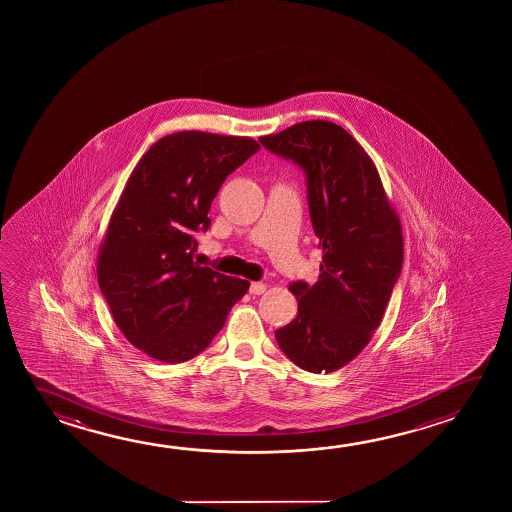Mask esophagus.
Here are the masks:
<instances>
[{"mask_svg": "<svg viewBox=\"0 0 512 512\" xmlns=\"http://www.w3.org/2000/svg\"><path fill=\"white\" fill-rule=\"evenodd\" d=\"M266 289L268 287H266V284H262V282H252V285H250V293L252 294H262Z\"/></svg>", "mask_w": 512, "mask_h": 512, "instance_id": "obj_1", "label": "esophagus"}]
</instances>
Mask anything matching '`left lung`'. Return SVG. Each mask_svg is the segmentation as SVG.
I'll return each mask as SVG.
<instances>
[{"instance_id":"8db88e82","label":"left lung","mask_w":512,"mask_h":512,"mask_svg":"<svg viewBox=\"0 0 512 512\" xmlns=\"http://www.w3.org/2000/svg\"><path fill=\"white\" fill-rule=\"evenodd\" d=\"M260 144L307 173L312 227L323 250L319 280L294 282L296 318L275 332L282 352L310 373H332L371 341L403 262L400 218L377 166L344 128L303 121Z\"/></svg>"}]
</instances>
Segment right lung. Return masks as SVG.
I'll list each match as a JSON object with an SVG mask.
<instances>
[{"label":"right lung","mask_w":512,"mask_h":512,"mask_svg":"<svg viewBox=\"0 0 512 512\" xmlns=\"http://www.w3.org/2000/svg\"><path fill=\"white\" fill-rule=\"evenodd\" d=\"M260 144L185 130L137 162L98 252V284L123 336L151 359L176 364L203 352L250 282L203 268L194 232L207 230L219 187Z\"/></svg>","instance_id":"obj_1"}]
</instances>
